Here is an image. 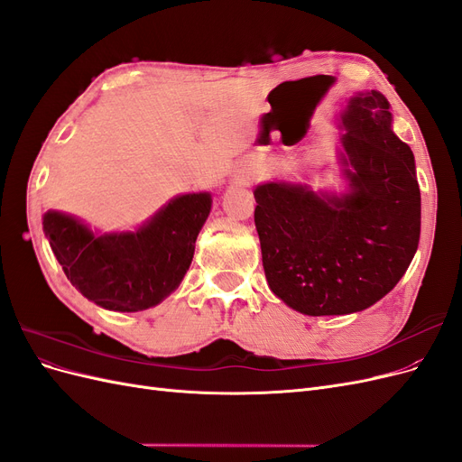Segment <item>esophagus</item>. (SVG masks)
Returning <instances> with one entry per match:
<instances>
[{"label": "esophagus", "instance_id": "obj_1", "mask_svg": "<svg viewBox=\"0 0 462 462\" xmlns=\"http://www.w3.org/2000/svg\"><path fill=\"white\" fill-rule=\"evenodd\" d=\"M253 175H254V171L250 170V167H243V170H239V171H235V180L239 185H246L250 179H253Z\"/></svg>", "mask_w": 462, "mask_h": 462}]
</instances>
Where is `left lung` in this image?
Instances as JSON below:
<instances>
[{"label": "left lung", "instance_id": "1", "mask_svg": "<svg viewBox=\"0 0 462 462\" xmlns=\"http://www.w3.org/2000/svg\"><path fill=\"white\" fill-rule=\"evenodd\" d=\"M345 192L270 180L254 189L262 263L277 299L306 316L368 309L393 289L420 241V187L387 97L358 92L339 114Z\"/></svg>", "mask_w": 462, "mask_h": 462}]
</instances>
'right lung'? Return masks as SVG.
<instances>
[{
  "instance_id": "add662e5",
  "label": "right lung",
  "mask_w": 462,
  "mask_h": 462,
  "mask_svg": "<svg viewBox=\"0 0 462 462\" xmlns=\"http://www.w3.org/2000/svg\"><path fill=\"white\" fill-rule=\"evenodd\" d=\"M212 209V194H179L136 231L96 233L77 216L48 209L42 226L69 282L94 304L138 312L180 285L194 243Z\"/></svg>"
}]
</instances>
